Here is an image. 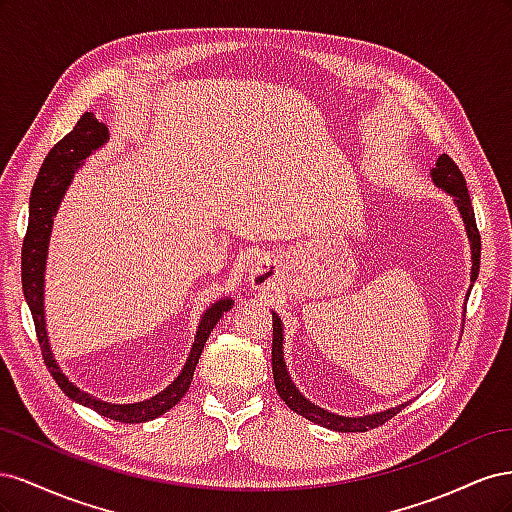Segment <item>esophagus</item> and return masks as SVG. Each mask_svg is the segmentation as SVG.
Segmentation results:
<instances>
[{"instance_id":"34e87169","label":"esophagus","mask_w":512,"mask_h":512,"mask_svg":"<svg viewBox=\"0 0 512 512\" xmlns=\"http://www.w3.org/2000/svg\"><path fill=\"white\" fill-rule=\"evenodd\" d=\"M275 262L269 256H260L252 262L250 277H252V288L254 290H269L275 280Z\"/></svg>"}]
</instances>
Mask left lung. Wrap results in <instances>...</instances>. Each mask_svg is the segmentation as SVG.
Returning <instances> with one entry per match:
<instances>
[{
	"label": "left lung",
	"mask_w": 512,
	"mask_h": 512,
	"mask_svg": "<svg viewBox=\"0 0 512 512\" xmlns=\"http://www.w3.org/2000/svg\"><path fill=\"white\" fill-rule=\"evenodd\" d=\"M431 181L436 183V188L444 190L448 196L455 200L457 211L461 213L463 226H466L468 232V241H470V252H472V269H470V282H476L478 277V267H480V235L476 228V220H474V209H472V200L468 194V185L466 179H463L459 166L442 153L436 162V168H431ZM472 290V286H470ZM470 290L466 294V301L470 297ZM273 314V346H271V365H273V380H275V389L280 393V397L286 401V406L290 410H294L297 414L305 416L307 421H312L316 425H322L333 431H367L374 429L378 425H384L389 418H393L397 412H401V408L408 404H399L395 408L382 410V412H374V414H365V416H342L324 410L316 404H312L299 389L297 384L292 382L288 367L284 361V324L275 312Z\"/></svg>",
	"instance_id": "left-lung-1"
}]
</instances>
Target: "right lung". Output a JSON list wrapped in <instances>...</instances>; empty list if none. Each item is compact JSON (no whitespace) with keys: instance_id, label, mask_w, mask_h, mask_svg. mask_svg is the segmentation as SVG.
<instances>
[{"instance_id":"obj_1","label":"right lung","mask_w":512,"mask_h":512,"mask_svg":"<svg viewBox=\"0 0 512 512\" xmlns=\"http://www.w3.org/2000/svg\"><path fill=\"white\" fill-rule=\"evenodd\" d=\"M108 141V128L96 119L94 113H85L72 132H68L61 141L46 153V158L40 166L38 179L32 188V198H29V222H27V235L23 241V254H21V277H23V294L25 301L32 309V318L36 324V335L42 348L44 363L49 367L53 380L59 384L72 401L81 406L96 410L98 414L113 418L119 423H145L153 418L162 416L175 404H179L181 397L190 391V384L194 378V369L200 359V352L205 348L207 337L211 335L213 327L224 316V312L235 305L230 297L218 299L211 303L205 314L200 316L196 327L194 344L190 348L188 359H185L183 369L179 376L170 382L164 391L153 395L145 401H134V404H111V401H102L94 395L81 391L79 386L68 380L64 369L55 361L49 333H46V316H44V271H46V258H49V243L55 215L59 211L61 200H64L74 173L79 170L91 153L104 147Z\"/></svg>"}]
</instances>
